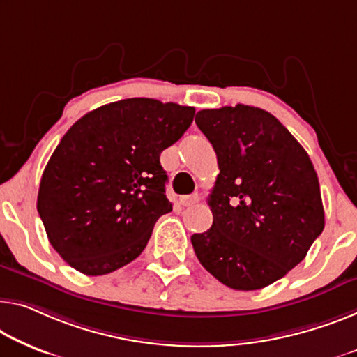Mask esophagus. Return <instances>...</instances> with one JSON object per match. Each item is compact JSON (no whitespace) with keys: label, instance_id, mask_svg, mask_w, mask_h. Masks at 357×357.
Instances as JSON below:
<instances>
[{"label":"esophagus","instance_id":"esophagus-1","mask_svg":"<svg viewBox=\"0 0 357 357\" xmlns=\"http://www.w3.org/2000/svg\"><path fill=\"white\" fill-rule=\"evenodd\" d=\"M195 202H199V195L197 194H192V195H181L179 197V204L183 206H189L195 204Z\"/></svg>","mask_w":357,"mask_h":357}]
</instances>
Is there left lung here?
Masks as SVG:
<instances>
[{
	"label": "left lung",
	"mask_w": 357,
	"mask_h": 357,
	"mask_svg": "<svg viewBox=\"0 0 357 357\" xmlns=\"http://www.w3.org/2000/svg\"><path fill=\"white\" fill-rule=\"evenodd\" d=\"M216 152L208 197L213 225L190 237L211 275L234 290H259L303 261L324 231L310 155L269 112L250 105L197 112Z\"/></svg>",
	"instance_id": "1"
}]
</instances>
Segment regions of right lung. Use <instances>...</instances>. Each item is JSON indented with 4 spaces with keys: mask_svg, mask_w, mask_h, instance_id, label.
Segmentation results:
<instances>
[{
    "mask_svg": "<svg viewBox=\"0 0 357 357\" xmlns=\"http://www.w3.org/2000/svg\"><path fill=\"white\" fill-rule=\"evenodd\" d=\"M194 114L188 105L132 98L73 123L43 172L36 200L63 261L104 275L139 257L153 225L173 208L160 153L184 135Z\"/></svg>",
    "mask_w": 357,
    "mask_h": 357,
    "instance_id": "add662e5",
    "label": "right lung"
}]
</instances>
